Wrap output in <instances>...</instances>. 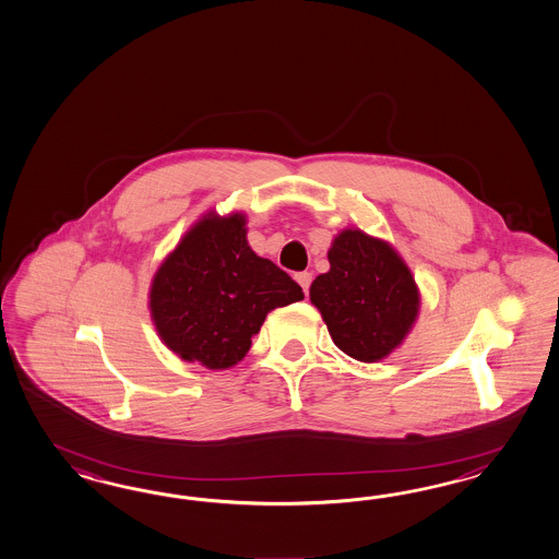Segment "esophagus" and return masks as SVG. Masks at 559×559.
Returning <instances> with one entry per match:
<instances>
[{"mask_svg": "<svg viewBox=\"0 0 559 559\" xmlns=\"http://www.w3.org/2000/svg\"><path fill=\"white\" fill-rule=\"evenodd\" d=\"M295 281H297V283L301 285L305 295H307V290H309V285H311V272H299V274H295Z\"/></svg>", "mask_w": 559, "mask_h": 559, "instance_id": "1", "label": "esophagus"}]
</instances>
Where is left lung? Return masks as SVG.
<instances>
[{"instance_id":"1","label":"left lung","mask_w":559,"mask_h":559,"mask_svg":"<svg viewBox=\"0 0 559 559\" xmlns=\"http://www.w3.org/2000/svg\"><path fill=\"white\" fill-rule=\"evenodd\" d=\"M330 271L309 288L328 332L344 355L379 362L402 346L420 313V290L390 241L356 227L328 250Z\"/></svg>"}]
</instances>
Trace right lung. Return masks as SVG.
I'll use <instances>...</instances> for the list:
<instances>
[{"label": "right lung", "mask_w": 559, "mask_h": 559, "mask_svg": "<svg viewBox=\"0 0 559 559\" xmlns=\"http://www.w3.org/2000/svg\"><path fill=\"white\" fill-rule=\"evenodd\" d=\"M243 213L209 211L153 274L150 311L159 340L187 362L223 371L248 355L276 307L301 287L248 243Z\"/></svg>", "instance_id": "add662e5"}]
</instances>
